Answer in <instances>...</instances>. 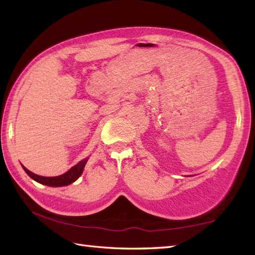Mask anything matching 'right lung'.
Segmentation results:
<instances>
[{"label":"right lung","instance_id":"add662e5","mask_svg":"<svg viewBox=\"0 0 255 255\" xmlns=\"http://www.w3.org/2000/svg\"><path fill=\"white\" fill-rule=\"evenodd\" d=\"M86 161H88V159L79 162L78 164L72 166L71 169L64 173V174H62L60 176H55V177H46V176H40V175L34 174V173L30 172L29 170H27L25 166H23V169L25 170L27 174H28L32 178V180H35L36 182L40 183V184H44V185L52 186V187L67 186V185H69V184H71L74 181H77L80 177V175L82 174Z\"/></svg>","mask_w":255,"mask_h":255}]
</instances>
